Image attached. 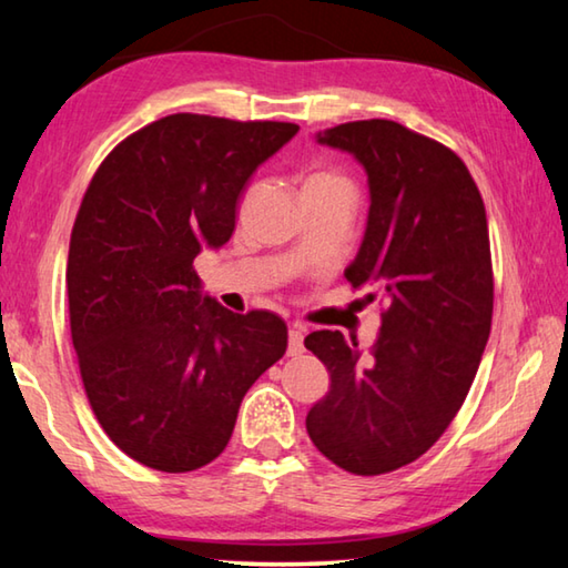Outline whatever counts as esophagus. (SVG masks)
I'll use <instances>...</instances> for the list:
<instances>
[{
	"label": "esophagus",
	"instance_id": "obj_1",
	"mask_svg": "<svg viewBox=\"0 0 568 568\" xmlns=\"http://www.w3.org/2000/svg\"><path fill=\"white\" fill-rule=\"evenodd\" d=\"M303 325H291L287 331V355H301L303 353Z\"/></svg>",
	"mask_w": 568,
	"mask_h": 568
}]
</instances>
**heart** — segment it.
I'll list each match as a JSON object with an SVG mask.
<instances>
[{
  "label": "heart",
  "mask_w": 568,
  "mask_h": 568,
  "mask_svg": "<svg viewBox=\"0 0 568 568\" xmlns=\"http://www.w3.org/2000/svg\"><path fill=\"white\" fill-rule=\"evenodd\" d=\"M331 182H343L338 175H331V172H318V175H313L311 180H307L305 187L311 185H331Z\"/></svg>",
  "instance_id": "b5f03b06"
}]
</instances>
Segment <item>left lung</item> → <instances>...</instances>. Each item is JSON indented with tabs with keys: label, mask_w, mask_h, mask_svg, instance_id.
<instances>
[{
	"label": "left lung",
	"mask_w": 568,
	"mask_h": 568,
	"mask_svg": "<svg viewBox=\"0 0 568 568\" xmlns=\"http://www.w3.org/2000/svg\"><path fill=\"white\" fill-rule=\"evenodd\" d=\"M315 140L368 175V220L345 277L388 307L368 355L341 331L307 335L331 390L305 428L335 466L378 476L426 454L476 378L494 313L486 210L456 152L398 122H345Z\"/></svg>",
	"instance_id": "8db88e82"
}]
</instances>
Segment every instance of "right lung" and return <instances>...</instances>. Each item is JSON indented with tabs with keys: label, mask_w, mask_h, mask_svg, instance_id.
<instances>
[{
	"label": "right lung",
	"mask_w": 568,
	"mask_h": 568,
	"mask_svg": "<svg viewBox=\"0 0 568 568\" xmlns=\"http://www.w3.org/2000/svg\"><path fill=\"white\" fill-rule=\"evenodd\" d=\"M295 134L170 114L122 140L84 192L67 261L72 343L100 426L140 464L215 460L247 388L283 358L285 323L227 311L192 263L227 243L247 180Z\"/></svg>",
	"instance_id": "1"
}]
</instances>
